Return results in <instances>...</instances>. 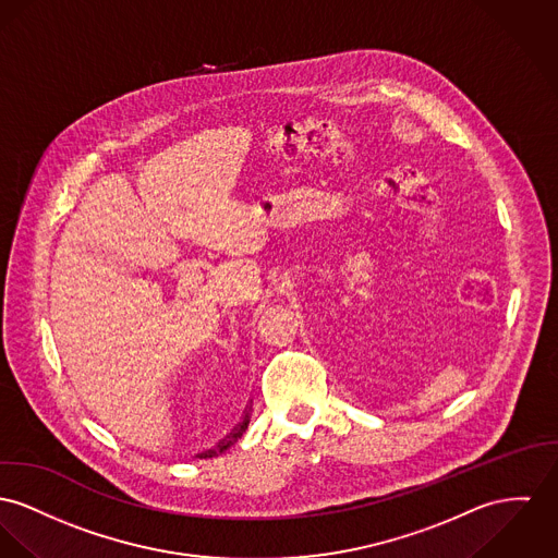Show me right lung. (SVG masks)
<instances>
[{"mask_svg":"<svg viewBox=\"0 0 558 558\" xmlns=\"http://www.w3.org/2000/svg\"><path fill=\"white\" fill-rule=\"evenodd\" d=\"M248 423H251V408H246V412H244V416H242V423L235 427V429L231 430L216 448H213V450H208V452H202V454H197L199 459H213V457H216V454H220L222 450H227L229 446H233L244 433H246V429H248Z\"/></svg>","mask_w":558,"mask_h":558,"instance_id":"add662e5","label":"right lung"}]
</instances>
